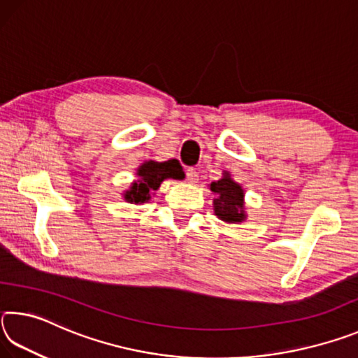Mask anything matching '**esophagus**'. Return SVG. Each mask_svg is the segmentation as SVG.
Here are the masks:
<instances>
[{"instance_id": "34e87169", "label": "esophagus", "mask_w": 358, "mask_h": 358, "mask_svg": "<svg viewBox=\"0 0 358 358\" xmlns=\"http://www.w3.org/2000/svg\"><path fill=\"white\" fill-rule=\"evenodd\" d=\"M186 180L189 181V183H197L199 181V173L196 172V169H192V167H189L186 171Z\"/></svg>"}]
</instances>
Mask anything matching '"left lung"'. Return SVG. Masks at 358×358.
<instances>
[{
  "label": "left lung",
  "mask_w": 358,
  "mask_h": 358,
  "mask_svg": "<svg viewBox=\"0 0 358 358\" xmlns=\"http://www.w3.org/2000/svg\"><path fill=\"white\" fill-rule=\"evenodd\" d=\"M210 189L216 194L213 201L215 215L226 222H241L245 220L243 211V189L238 183L224 175L221 180L213 181Z\"/></svg>",
  "instance_id": "obj_1"
}]
</instances>
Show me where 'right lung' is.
<instances>
[{"mask_svg":"<svg viewBox=\"0 0 358 358\" xmlns=\"http://www.w3.org/2000/svg\"><path fill=\"white\" fill-rule=\"evenodd\" d=\"M138 180L137 183L132 185L131 189L126 192V201L129 202H147L150 199V192L156 191L166 178L180 180L183 177L181 166L177 161H166V162H155L148 161L138 167L137 171Z\"/></svg>","mask_w":358,"mask_h":358,"instance_id":"right-lung-1","label":"right lung"}]
</instances>
